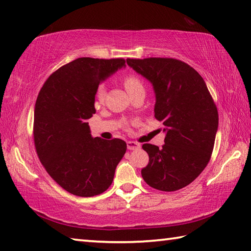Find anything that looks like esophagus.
I'll return each mask as SVG.
<instances>
[{
	"instance_id": "34e87169",
	"label": "esophagus",
	"mask_w": 251,
	"mask_h": 251,
	"mask_svg": "<svg viewBox=\"0 0 251 251\" xmlns=\"http://www.w3.org/2000/svg\"><path fill=\"white\" fill-rule=\"evenodd\" d=\"M127 148L129 150H133V149H137L140 148V144L136 143V141H127Z\"/></svg>"
}]
</instances>
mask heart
<instances>
[{
  "label": "heart",
  "mask_w": 251,
  "mask_h": 251,
  "mask_svg": "<svg viewBox=\"0 0 251 251\" xmlns=\"http://www.w3.org/2000/svg\"><path fill=\"white\" fill-rule=\"evenodd\" d=\"M123 84H124L125 89L129 94H133L134 92H136V91L144 89L143 82H141V80L138 78V76L135 75H124V78H123ZM105 95H106L105 86H104V84H100L97 88V91H95V99H97V102L103 103L104 99H105Z\"/></svg>",
  "instance_id": "obj_1"
}]
</instances>
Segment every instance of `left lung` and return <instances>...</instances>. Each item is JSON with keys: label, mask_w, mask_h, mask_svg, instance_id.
Masks as SVG:
<instances>
[{"label": "left lung", "mask_w": 251, "mask_h": 251, "mask_svg": "<svg viewBox=\"0 0 251 251\" xmlns=\"http://www.w3.org/2000/svg\"><path fill=\"white\" fill-rule=\"evenodd\" d=\"M156 93L154 117L167 131L161 148L144 144L149 156L141 170L146 183L166 192L189 185L211 159L218 127L215 102L199 72L173 58L127 59Z\"/></svg>", "instance_id": "8db88e82"}]
</instances>
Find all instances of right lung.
<instances>
[{
    "instance_id": "obj_1",
    "label": "right lung",
    "mask_w": 251,
    "mask_h": 251,
    "mask_svg": "<svg viewBox=\"0 0 251 251\" xmlns=\"http://www.w3.org/2000/svg\"><path fill=\"white\" fill-rule=\"evenodd\" d=\"M125 66V59L78 58L57 69L40 89L34 113V144L40 162L57 183L76 197L90 198L112 184L126 152L124 140L92 138L100 81Z\"/></svg>"
}]
</instances>
